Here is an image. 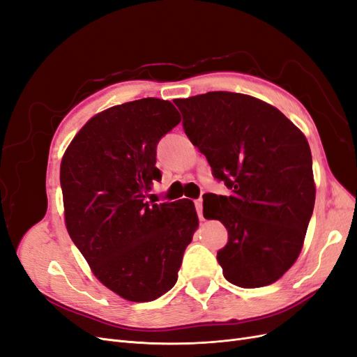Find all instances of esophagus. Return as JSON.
Wrapping results in <instances>:
<instances>
[{
	"instance_id": "obj_1",
	"label": "esophagus",
	"mask_w": 357,
	"mask_h": 357,
	"mask_svg": "<svg viewBox=\"0 0 357 357\" xmlns=\"http://www.w3.org/2000/svg\"><path fill=\"white\" fill-rule=\"evenodd\" d=\"M195 207H197V211H198L199 219H201V220H204V214H202V199H201V198L195 201Z\"/></svg>"
}]
</instances>
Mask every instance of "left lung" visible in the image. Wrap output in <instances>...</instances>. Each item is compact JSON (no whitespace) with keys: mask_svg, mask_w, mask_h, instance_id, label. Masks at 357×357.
Segmentation results:
<instances>
[{"mask_svg":"<svg viewBox=\"0 0 357 357\" xmlns=\"http://www.w3.org/2000/svg\"><path fill=\"white\" fill-rule=\"evenodd\" d=\"M174 102L192 144L231 189L228 197H204V218L228 229L218 252L225 278L244 289L275 283L296 262L314 208L305 135L250 95L219 91Z\"/></svg>","mask_w":357,"mask_h":357,"instance_id":"left-lung-1","label":"left lung"}]
</instances>
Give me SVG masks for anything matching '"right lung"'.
<instances>
[{
  "label": "right lung",
  "instance_id": "add662e5",
  "mask_svg": "<svg viewBox=\"0 0 357 357\" xmlns=\"http://www.w3.org/2000/svg\"><path fill=\"white\" fill-rule=\"evenodd\" d=\"M181 121L169 101L143 98L89 119L61 160L63 218L91 271L116 295L155 301L176 284L198 229L190 199L150 204L156 146Z\"/></svg>",
  "mask_w": 357,
  "mask_h": 357
}]
</instances>
